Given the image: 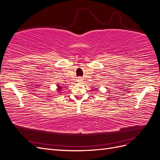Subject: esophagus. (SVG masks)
Listing matches in <instances>:
<instances>
[{
  "label": "esophagus",
  "instance_id": "34e87169",
  "mask_svg": "<svg viewBox=\"0 0 160 160\" xmlns=\"http://www.w3.org/2000/svg\"><path fill=\"white\" fill-rule=\"evenodd\" d=\"M81 80V79H80V78H79V79H78V81H80Z\"/></svg>",
  "mask_w": 160,
  "mask_h": 160
}]
</instances>
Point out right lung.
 <instances>
[{
  "mask_svg": "<svg viewBox=\"0 0 160 160\" xmlns=\"http://www.w3.org/2000/svg\"><path fill=\"white\" fill-rule=\"evenodd\" d=\"M57 90L58 91V93H61V91H62V87L60 85H57Z\"/></svg>",
  "mask_w": 160,
  "mask_h": 160,
  "instance_id": "right-lung-1",
  "label": "right lung"
}]
</instances>
